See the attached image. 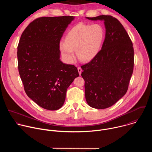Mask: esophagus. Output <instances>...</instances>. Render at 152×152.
<instances>
[{
  "instance_id": "esophagus-1",
  "label": "esophagus",
  "mask_w": 152,
  "mask_h": 152,
  "mask_svg": "<svg viewBox=\"0 0 152 152\" xmlns=\"http://www.w3.org/2000/svg\"><path fill=\"white\" fill-rule=\"evenodd\" d=\"M77 70H78V72H79V75H81V73H82V69H81V67H79L78 68H77Z\"/></svg>"
}]
</instances>
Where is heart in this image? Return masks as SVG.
<instances>
[{
  "instance_id": "obj_1",
  "label": "heart",
  "mask_w": 152,
  "mask_h": 152,
  "mask_svg": "<svg viewBox=\"0 0 152 152\" xmlns=\"http://www.w3.org/2000/svg\"><path fill=\"white\" fill-rule=\"evenodd\" d=\"M104 36V30L100 25L79 23L67 32L64 42H60V49L69 60L73 59L76 50L80 61L89 62L99 53Z\"/></svg>"
}]
</instances>
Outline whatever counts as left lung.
I'll list each match as a JSON object with an SVG mask.
<instances>
[{
  "label": "left lung",
  "mask_w": 152,
  "mask_h": 152,
  "mask_svg": "<svg viewBox=\"0 0 152 152\" xmlns=\"http://www.w3.org/2000/svg\"><path fill=\"white\" fill-rule=\"evenodd\" d=\"M104 20L106 35L98 55L81 66L86 102L96 109L115 104L127 92L133 73L132 42L120 21L111 15L86 17Z\"/></svg>",
  "instance_id": "left-lung-1"
}]
</instances>
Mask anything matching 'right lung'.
I'll return each instance as SVG.
<instances>
[{"instance_id":"obj_1","label":"right lung","mask_w":152,"mask_h":152,"mask_svg":"<svg viewBox=\"0 0 152 152\" xmlns=\"http://www.w3.org/2000/svg\"><path fill=\"white\" fill-rule=\"evenodd\" d=\"M73 16L35 19L21 35L17 47L18 69L27 96L44 109L58 110L67 90L79 76L74 65L59 59L62 34Z\"/></svg>"}]
</instances>
